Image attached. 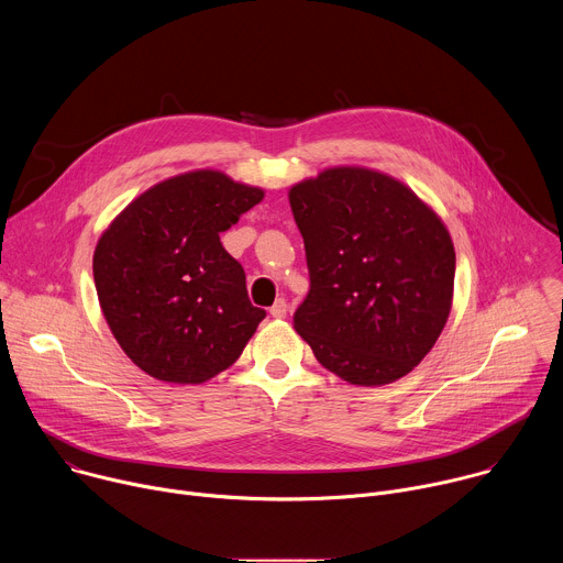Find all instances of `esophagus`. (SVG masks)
Here are the masks:
<instances>
[{
	"label": "esophagus",
	"mask_w": 563,
	"mask_h": 563,
	"mask_svg": "<svg viewBox=\"0 0 563 563\" xmlns=\"http://www.w3.org/2000/svg\"><path fill=\"white\" fill-rule=\"evenodd\" d=\"M269 313H272L274 318H285V316H287V300H285V298H278V300L272 305Z\"/></svg>",
	"instance_id": "1"
}]
</instances>
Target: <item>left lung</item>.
I'll return each instance as SVG.
<instances>
[{"mask_svg":"<svg viewBox=\"0 0 563 563\" xmlns=\"http://www.w3.org/2000/svg\"><path fill=\"white\" fill-rule=\"evenodd\" d=\"M309 291L296 332L318 363L352 385H385L417 367L452 307L454 245L441 218L404 183L334 167L289 189Z\"/></svg>","mask_w":563,"mask_h":563,"instance_id":"obj_1","label":"left lung"}]
</instances>
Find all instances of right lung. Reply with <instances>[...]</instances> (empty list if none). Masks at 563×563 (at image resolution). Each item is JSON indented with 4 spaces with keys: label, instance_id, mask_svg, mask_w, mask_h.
<instances>
[{
    "label": "right lung",
    "instance_id": "obj_1",
    "mask_svg": "<svg viewBox=\"0 0 563 563\" xmlns=\"http://www.w3.org/2000/svg\"><path fill=\"white\" fill-rule=\"evenodd\" d=\"M220 172L169 178L135 198L102 233L93 278L107 323L148 376L205 383L243 354L265 309L220 233L263 200Z\"/></svg>",
    "mask_w": 563,
    "mask_h": 563
}]
</instances>
